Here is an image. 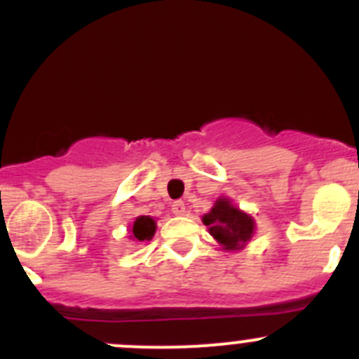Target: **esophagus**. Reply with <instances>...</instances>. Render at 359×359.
Here are the masks:
<instances>
[{
  "label": "esophagus",
  "mask_w": 359,
  "mask_h": 359,
  "mask_svg": "<svg viewBox=\"0 0 359 359\" xmlns=\"http://www.w3.org/2000/svg\"><path fill=\"white\" fill-rule=\"evenodd\" d=\"M172 212L175 214V216H184V214H186V203H184L182 200H179V202H173Z\"/></svg>",
  "instance_id": "1"
}]
</instances>
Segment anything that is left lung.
<instances>
[{
    "mask_svg": "<svg viewBox=\"0 0 359 359\" xmlns=\"http://www.w3.org/2000/svg\"><path fill=\"white\" fill-rule=\"evenodd\" d=\"M203 223L210 236L225 250H239L253 236L255 223L248 214L233 207L226 198H219L209 214L203 216Z\"/></svg>",
    "mask_w": 359,
    "mask_h": 359,
    "instance_id": "1",
    "label": "left lung"
}]
</instances>
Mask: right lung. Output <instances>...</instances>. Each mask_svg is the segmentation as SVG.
Returning a JSON list of instances; mask_svg holds the SVG:
<instances>
[{"mask_svg": "<svg viewBox=\"0 0 359 359\" xmlns=\"http://www.w3.org/2000/svg\"><path fill=\"white\" fill-rule=\"evenodd\" d=\"M154 232H156V221L149 216H140L138 219L134 221L133 230H130L133 239L140 241V243H142V241L152 239Z\"/></svg>", "mask_w": 359, "mask_h": 359, "instance_id": "add662e5", "label": "right lung"}]
</instances>
